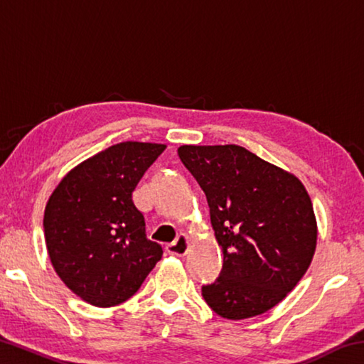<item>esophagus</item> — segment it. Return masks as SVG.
<instances>
[{"label": "esophagus", "mask_w": 364, "mask_h": 364, "mask_svg": "<svg viewBox=\"0 0 364 364\" xmlns=\"http://www.w3.org/2000/svg\"><path fill=\"white\" fill-rule=\"evenodd\" d=\"M188 247H189V237L186 236V234H180V236H178L173 242L167 244L165 250H167L170 255L183 257V255H186Z\"/></svg>", "instance_id": "34e87169"}]
</instances>
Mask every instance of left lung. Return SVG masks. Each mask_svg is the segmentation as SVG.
I'll list each match as a JSON object with an SVG mask.
<instances>
[{"instance_id": "1", "label": "left lung", "mask_w": 364, "mask_h": 364, "mask_svg": "<svg viewBox=\"0 0 364 364\" xmlns=\"http://www.w3.org/2000/svg\"><path fill=\"white\" fill-rule=\"evenodd\" d=\"M181 162L205 193L223 252L207 305L226 319L268 311L297 286L316 249V218L297 176L236 144L181 146Z\"/></svg>"}]
</instances>
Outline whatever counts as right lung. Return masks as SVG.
Returning <instances> with one entry per match:
<instances>
[{
    "label": "right lung",
    "mask_w": 364,
    "mask_h": 364,
    "mask_svg": "<svg viewBox=\"0 0 364 364\" xmlns=\"http://www.w3.org/2000/svg\"><path fill=\"white\" fill-rule=\"evenodd\" d=\"M165 144L127 141L67 173L45 208L46 249L64 284L95 306L123 304L162 258L133 191Z\"/></svg>",
    "instance_id": "add662e5"
}]
</instances>
